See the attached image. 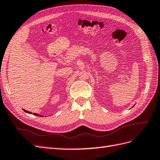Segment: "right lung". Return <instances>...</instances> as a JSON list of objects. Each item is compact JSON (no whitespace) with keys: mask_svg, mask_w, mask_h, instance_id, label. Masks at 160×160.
Here are the masks:
<instances>
[{"mask_svg":"<svg viewBox=\"0 0 160 160\" xmlns=\"http://www.w3.org/2000/svg\"><path fill=\"white\" fill-rule=\"evenodd\" d=\"M24 111H25V112H27V113H31L30 112V111H27V110H25V109H23ZM34 115H38V114H36V113H34Z\"/></svg>","mask_w":160,"mask_h":160,"instance_id":"right-lung-1","label":"right lung"}]
</instances>
